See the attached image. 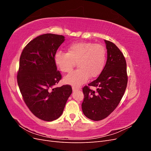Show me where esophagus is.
Returning <instances> with one entry per match:
<instances>
[{
  "label": "esophagus",
  "instance_id": "obj_1",
  "mask_svg": "<svg viewBox=\"0 0 151 151\" xmlns=\"http://www.w3.org/2000/svg\"><path fill=\"white\" fill-rule=\"evenodd\" d=\"M72 90H73V91H78V90H79V88H77V87L72 86Z\"/></svg>",
  "mask_w": 151,
  "mask_h": 151
}]
</instances>
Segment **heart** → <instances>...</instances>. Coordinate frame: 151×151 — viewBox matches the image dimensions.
Listing matches in <instances>:
<instances>
[{"label": "heart", "instance_id": "obj_1", "mask_svg": "<svg viewBox=\"0 0 151 151\" xmlns=\"http://www.w3.org/2000/svg\"><path fill=\"white\" fill-rule=\"evenodd\" d=\"M67 53L57 51L54 62L60 71L64 73L72 70L77 62L78 69L67 75L64 81L67 84L78 87L85 83L89 76L96 77L103 71L106 59V51L101 44L79 42L68 45Z\"/></svg>", "mask_w": 151, "mask_h": 151}]
</instances>
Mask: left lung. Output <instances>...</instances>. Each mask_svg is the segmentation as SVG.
<instances>
[{
  "label": "left lung",
  "mask_w": 151,
  "mask_h": 151,
  "mask_svg": "<svg viewBox=\"0 0 151 151\" xmlns=\"http://www.w3.org/2000/svg\"><path fill=\"white\" fill-rule=\"evenodd\" d=\"M107 49V60L98 78L88 84L96 86L94 91L86 86L82 109L84 115L94 121L106 118L115 110L127 88V63L123 53L113 43L104 40Z\"/></svg>",
  "instance_id": "8db88e82"
}]
</instances>
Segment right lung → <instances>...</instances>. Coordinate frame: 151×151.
Returning <instances> with one entry per match:
<instances>
[{"instance_id":"right-lung-1","label":"right lung","mask_w":151,"mask_h":151,"mask_svg":"<svg viewBox=\"0 0 151 151\" xmlns=\"http://www.w3.org/2000/svg\"><path fill=\"white\" fill-rule=\"evenodd\" d=\"M64 41L62 35H40L28 43L20 57L17 80L22 98L32 113L44 121L62 115L72 92L70 85L56 87L62 76L54 55Z\"/></svg>"}]
</instances>
